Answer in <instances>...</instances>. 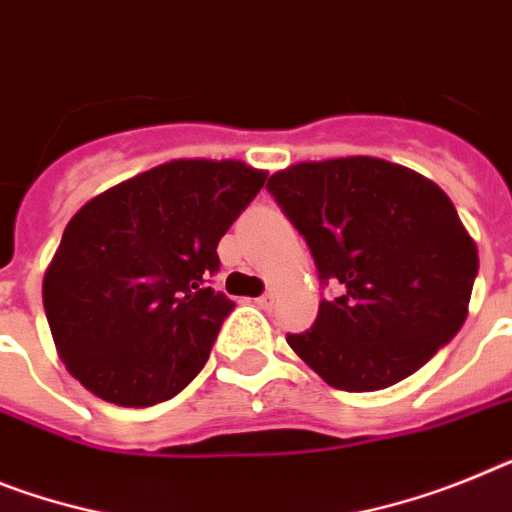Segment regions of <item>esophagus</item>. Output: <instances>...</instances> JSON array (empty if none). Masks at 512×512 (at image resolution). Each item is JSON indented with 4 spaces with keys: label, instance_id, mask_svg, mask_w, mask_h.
Wrapping results in <instances>:
<instances>
[{
    "label": "esophagus",
    "instance_id": "1",
    "mask_svg": "<svg viewBox=\"0 0 512 512\" xmlns=\"http://www.w3.org/2000/svg\"><path fill=\"white\" fill-rule=\"evenodd\" d=\"M274 303H277V292H264L261 298H256V305H259V308H272Z\"/></svg>",
    "mask_w": 512,
    "mask_h": 512
}]
</instances>
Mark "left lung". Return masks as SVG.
<instances>
[{"label": "left lung", "mask_w": 512, "mask_h": 512, "mask_svg": "<svg viewBox=\"0 0 512 512\" xmlns=\"http://www.w3.org/2000/svg\"><path fill=\"white\" fill-rule=\"evenodd\" d=\"M266 189L336 285L292 352L342 391H381L417 373L469 316L476 243L438 183L383 157L308 160Z\"/></svg>", "instance_id": "left-lung-1"}]
</instances>
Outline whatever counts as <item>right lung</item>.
<instances>
[{
  "label": "right lung",
  "instance_id": "1",
  "mask_svg": "<svg viewBox=\"0 0 512 512\" xmlns=\"http://www.w3.org/2000/svg\"><path fill=\"white\" fill-rule=\"evenodd\" d=\"M266 176L243 160L181 157L77 209L43 274L48 329L74 381L134 409L194 381L233 310L207 287L217 243Z\"/></svg>",
  "mask_w": 512,
  "mask_h": 512
}]
</instances>
